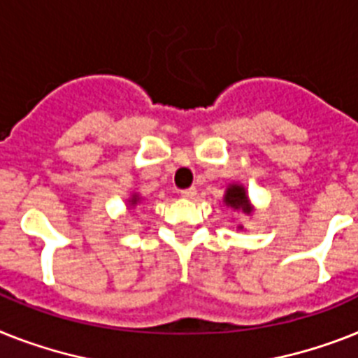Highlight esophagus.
I'll return each mask as SVG.
<instances>
[{
  "label": "esophagus",
  "instance_id": "34e87169",
  "mask_svg": "<svg viewBox=\"0 0 358 358\" xmlns=\"http://www.w3.org/2000/svg\"><path fill=\"white\" fill-rule=\"evenodd\" d=\"M196 196H197L196 188H186V190H181L182 199H194Z\"/></svg>",
  "mask_w": 358,
  "mask_h": 358
}]
</instances>
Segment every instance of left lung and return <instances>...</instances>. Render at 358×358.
I'll list each match as a JSON object with an SVG mask.
<instances>
[{
  "instance_id": "1",
  "label": "left lung",
  "mask_w": 358,
  "mask_h": 358,
  "mask_svg": "<svg viewBox=\"0 0 358 358\" xmlns=\"http://www.w3.org/2000/svg\"><path fill=\"white\" fill-rule=\"evenodd\" d=\"M225 205L230 206L232 210H241L243 214H252V205H250L247 190L241 185H230L225 192Z\"/></svg>"
}]
</instances>
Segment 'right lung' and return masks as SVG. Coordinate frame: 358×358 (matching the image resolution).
I'll list each match as a JSON object with an SVG mask.
<instances>
[{
    "label": "right lung",
    "instance_id": "add662e5",
    "mask_svg": "<svg viewBox=\"0 0 358 358\" xmlns=\"http://www.w3.org/2000/svg\"><path fill=\"white\" fill-rule=\"evenodd\" d=\"M138 201H141V197H138V194H133V196L128 199V203H129V205H131V206H135V205H137V203H138Z\"/></svg>",
    "mask_w": 358,
    "mask_h": 358
}]
</instances>
